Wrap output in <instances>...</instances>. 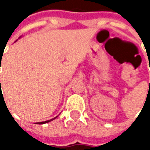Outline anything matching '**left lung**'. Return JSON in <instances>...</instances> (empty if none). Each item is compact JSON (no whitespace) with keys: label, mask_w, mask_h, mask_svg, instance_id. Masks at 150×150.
Segmentation results:
<instances>
[{"label":"left lung","mask_w":150,"mask_h":150,"mask_svg":"<svg viewBox=\"0 0 150 150\" xmlns=\"http://www.w3.org/2000/svg\"><path fill=\"white\" fill-rule=\"evenodd\" d=\"M149 83H150V81H149Z\"/></svg>","instance_id":"1"}]
</instances>
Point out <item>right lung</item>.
<instances>
[{
    "instance_id": "obj_1",
    "label": "right lung",
    "mask_w": 150,
    "mask_h": 150,
    "mask_svg": "<svg viewBox=\"0 0 150 150\" xmlns=\"http://www.w3.org/2000/svg\"><path fill=\"white\" fill-rule=\"evenodd\" d=\"M0 66H1V63H0ZM0 87H1V80H0ZM54 118H52V119H51V120H47V121H45V122H40V123H38L39 124H46V123H48L50 121H52V120H53Z\"/></svg>"
}]
</instances>
